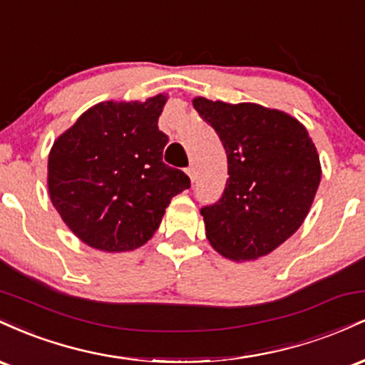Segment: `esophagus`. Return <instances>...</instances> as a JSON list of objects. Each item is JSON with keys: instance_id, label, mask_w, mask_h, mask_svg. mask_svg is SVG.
Here are the masks:
<instances>
[{"instance_id": "1", "label": "esophagus", "mask_w": 365, "mask_h": 365, "mask_svg": "<svg viewBox=\"0 0 365 365\" xmlns=\"http://www.w3.org/2000/svg\"><path fill=\"white\" fill-rule=\"evenodd\" d=\"M187 171V175H188V177H190V180H192V182H194V180H195V168H194V166H188V168L185 170Z\"/></svg>"}]
</instances>
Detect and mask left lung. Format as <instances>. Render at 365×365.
<instances>
[{"label":"left lung","mask_w":365,"mask_h":365,"mask_svg":"<svg viewBox=\"0 0 365 365\" xmlns=\"http://www.w3.org/2000/svg\"><path fill=\"white\" fill-rule=\"evenodd\" d=\"M228 159L220 200L200 209L211 245L232 261L273 252L304 223L321 182L309 132L293 116L254 103L195 98Z\"/></svg>","instance_id":"left-lung-1"}]
</instances>
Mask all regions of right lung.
Here are the masks:
<instances>
[{
    "label": "right lung",
    "mask_w": 365,
    "mask_h": 365,
    "mask_svg": "<svg viewBox=\"0 0 365 365\" xmlns=\"http://www.w3.org/2000/svg\"><path fill=\"white\" fill-rule=\"evenodd\" d=\"M165 96L99 103L54 142L48 161L53 206L94 249L125 252L156 233L171 197L190 187L163 163L168 135L158 127Z\"/></svg>",
    "instance_id": "1"
}]
</instances>
